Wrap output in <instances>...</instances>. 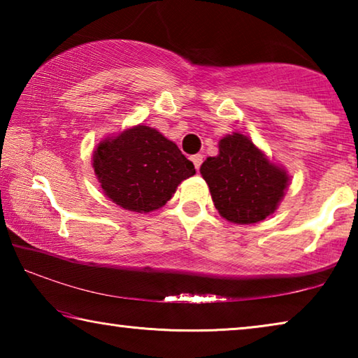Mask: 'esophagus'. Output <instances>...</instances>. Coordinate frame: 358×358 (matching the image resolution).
<instances>
[{
	"instance_id": "obj_1",
	"label": "esophagus",
	"mask_w": 358,
	"mask_h": 358,
	"mask_svg": "<svg viewBox=\"0 0 358 358\" xmlns=\"http://www.w3.org/2000/svg\"><path fill=\"white\" fill-rule=\"evenodd\" d=\"M191 161L194 162V167H196V171H199V169H201V166H202V162H203V156L202 155H194L191 157Z\"/></svg>"
}]
</instances>
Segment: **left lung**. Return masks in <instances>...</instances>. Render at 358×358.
<instances>
[{
  "mask_svg": "<svg viewBox=\"0 0 358 358\" xmlns=\"http://www.w3.org/2000/svg\"><path fill=\"white\" fill-rule=\"evenodd\" d=\"M201 173L220 215L237 224L259 222L273 213L289 180L238 132L221 138L220 155L207 157Z\"/></svg>",
  "mask_w": 358,
  "mask_h": 358,
  "instance_id": "obj_1",
  "label": "left lung"
}]
</instances>
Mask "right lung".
<instances>
[{"mask_svg": "<svg viewBox=\"0 0 358 358\" xmlns=\"http://www.w3.org/2000/svg\"><path fill=\"white\" fill-rule=\"evenodd\" d=\"M93 167L106 196L137 213L161 208L181 181L196 173L177 145L142 124L101 142Z\"/></svg>", "mask_w": 358, "mask_h": 358, "instance_id": "1", "label": "right lung"}]
</instances>
